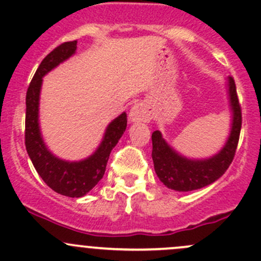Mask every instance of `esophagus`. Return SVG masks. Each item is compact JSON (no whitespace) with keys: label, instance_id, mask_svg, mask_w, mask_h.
Wrapping results in <instances>:
<instances>
[{"label":"esophagus","instance_id":"obj_1","mask_svg":"<svg viewBox=\"0 0 261 261\" xmlns=\"http://www.w3.org/2000/svg\"><path fill=\"white\" fill-rule=\"evenodd\" d=\"M128 119L131 122H146L151 119V112L149 106L144 102H138L133 106L128 114Z\"/></svg>","mask_w":261,"mask_h":261}]
</instances>
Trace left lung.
<instances>
[{"label":"left lung","mask_w":261,"mask_h":261,"mask_svg":"<svg viewBox=\"0 0 261 261\" xmlns=\"http://www.w3.org/2000/svg\"><path fill=\"white\" fill-rule=\"evenodd\" d=\"M229 94L231 103L232 127L224 149L207 160H189L176 153L161 136L160 131H153L152 161L156 175L164 185L177 191H191L201 189L216 181L227 170L234 160L241 130V106L238 97L234 79L229 77Z\"/></svg>","instance_id":"8db88e82"}]
</instances>
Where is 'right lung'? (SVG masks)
Returning a JSON list of instances; mask_svg holds the SVG:
<instances>
[{"instance_id":"obj_1","label":"right lung","mask_w":261,"mask_h":261,"mask_svg":"<svg viewBox=\"0 0 261 261\" xmlns=\"http://www.w3.org/2000/svg\"><path fill=\"white\" fill-rule=\"evenodd\" d=\"M76 45L77 41L61 43L42 60L27 89L24 121V145L38 175L52 190L70 197L84 196L102 179L111 150L116 146L127 126V115L123 112L110 123L105 138L94 155L79 163L60 160L45 146L38 127V98L42 77L75 54Z\"/></svg>"}]
</instances>
